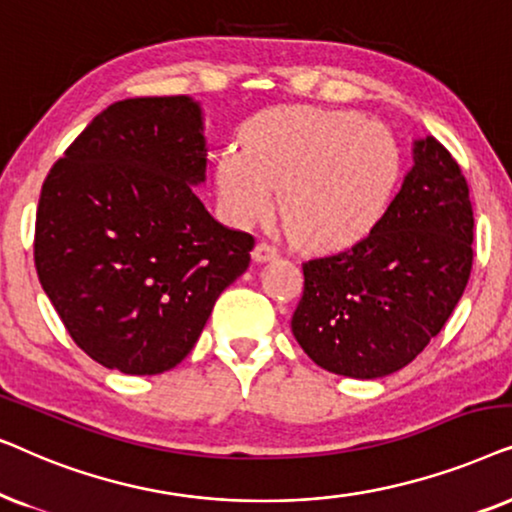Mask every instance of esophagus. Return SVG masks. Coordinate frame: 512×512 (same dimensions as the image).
Segmentation results:
<instances>
[{"label": "esophagus", "mask_w": 512, "mask_h": 512, "mask_svg": "<svg viewBox=\"0 0 512 512\" xmlns=\"http://www.w3.org/2000/svg\"><path fill=\"white\" fill-rule=\"evenodd\" d=\"M278 255V250L274 248V245H271V243H257L255 245V250H252V260H255V262H269V260H274V257Z\"/></svg>", "instance_id": "esophagus-1"}]
</instances>
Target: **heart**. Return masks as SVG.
Instances as JSON below:
<instances>
[{
  "instance_id": "1",
  "label": "heart",
  "mask_w": 512,
  "mask_h": 512,
  "mask_svg": "<svg viewBox=\"0 0 512 512\" xmlns=\"http://www.w3.org/2000/svg\"><path fill=\"white\" fill-rule=\"evenodd\" d=\"M400 177L391 131L356 112L274 107L248 121L243 149L217 159V196L224 217L250 227L274 206L306 245L344 248L377 227Z\"/></svg>"
}]
</instances>
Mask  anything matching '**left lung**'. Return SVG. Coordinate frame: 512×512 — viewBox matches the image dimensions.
<instances>
[{
	"label": "left lung",
	"mask_w": 512,
	"mask_h": 512,
	"mask_svg": "<svg viewBox=\"0 0 512 512\" xmlns=\"http://www.w3.org/2000/svg\"><path fill=\"white\" fill-rule=\"evenodd\" d=\"M473 206L459 163L438 140L412 142V168L377 227L353 248L302 264L290 327L327 372L379 379L438 335L473 267Z\"/></svg>",
	"instance_id": "left-lung-1"
}]
</instances>
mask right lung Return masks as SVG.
Here are the masks:
<instances>
[{
    "mask_svg": "<svg viewBox=\"0 0 512 512\" xmlns=\"http://www.w3.org/2000/svg\"><path fill=\"white\" fill-rule=\"evenodd\" d=\"M201 105L189 95L109 105L46 175L34 267L70 337L95 363L161 374L248 269L255 238L227 229L206 182Z\"/></svg>",
    "mask_w": 512,
    "mask_h": 512,
    "instance_id": "1",
    "label": "right lung"
}]
</instances>
